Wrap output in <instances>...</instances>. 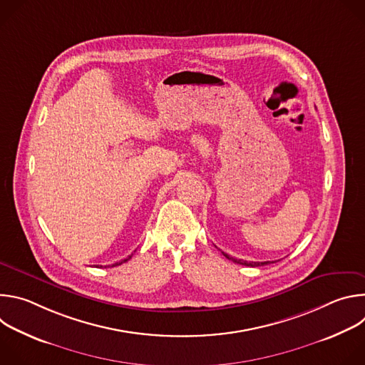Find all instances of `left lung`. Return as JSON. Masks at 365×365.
<instances>
[{"label":"left lung","instance_id":"1","mask_svg":"<svg viewBox=\"0 0 365 365\" xmlns=\"http://www.w3.org/2000/svg\"><path fill=\"white\" fill-rule=\"evenodd\" d=\"M228 259H232L234 263H237V264H242V266H251V267H258V266H264V264H267V263H270V262H242V259H237V258H232V257H230L228 254H225V252H222Z\"/></svg>","mask_w":365,"mask_h":365}]
</instances>
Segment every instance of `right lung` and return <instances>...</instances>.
<instances>
[{
    "instance_id": "add662e5",
    "label": "right lung",
    "mask_w": 365,
    "mask_h": 365,
    "mask_svg": "<svg viewBox=\"0 0 365 365\" xmlns=\"http://www.w3.org/2000/svg\"><path fill=\"white\" fill-rule=\"evenodd\" d=\"M130 258H131V255H130V257H128V258H125V259H123V262H120V263H115V264H114V266H120V264H123V263H125V262H128V259H130Z\"/></svg>"
}]
</instances>
